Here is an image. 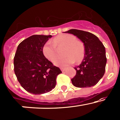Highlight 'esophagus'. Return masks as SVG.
<instances>
[{"mask_svg": "<svg viewBox=\"0 0 120 120\" xmlns=\"http://www.w3.org/2000/svg\"><path fill=\"white\" fill-rule=\"evenodd\" d=\"M60 69H61V71H62L63 72H64V71H65V68H60Z\"/></svg>", "mask_w": 120, "mask_h": 120, "instance_id": "34e87169", "label": "esophagus"}]
</instances>
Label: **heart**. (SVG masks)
<instances>
[{
	"label": "heart",
	"mask_w": 120,
	"mask_h": 120,
	"mask_svg": "<svg viewBox=\"0 0 120 120\" xmlns=\"http://www.w3.org/2000/svg\"><path fill=\"white\" fill-rule=\"evenodd\" d=\"M65 47L64 55L66 56L59 58L54 63L56 66L66 67L73 64L76 61H80L84 56V48L78 42L76 41L75 37L70 35H62L59 36L51 41H47L43 47V53L44 56L49 61L56 60L57 56V48Z\"/></svg>",
	"instance_id": "1"
}]
</instances>
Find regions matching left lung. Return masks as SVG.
<instances>
[{"label": "left lung", "instance_id": "left-lung-1", "mask_svg": "<svg viewBox=\"0 0 120 120\" xmlns=\"http://www.w3.org/2000/svg\"><path fill=\"white\" fill-rule=\"evenodd\" d=\"M64 33L75 35L83 43L84 58L79 66L75 67L76 75L71 79L77 88L91 87L103 77L106 64L105 48L96 35L81 30L72 29Z\"/></svg>", "mask_w": 120, "mask_h": 120}]
</instances>
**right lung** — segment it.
Masks as SVG:
<instances>
[{"label": "right lung", "instance_id": "obj_1", "mask_svg": "<svg viewBox=\"0 0 120 120\" xmlns=\"http://www.w3.org/2000/svg\"><path fill=\"white\" fill-rule=\"evenodd\" d=\"M52 35H34L21 42L14 59V72L21 86L34 94L47 93L55 88L56 77L62 73L43 53Z\"/></svg>", "mask_w": 120, "mask_h": 120}]
</instances>
